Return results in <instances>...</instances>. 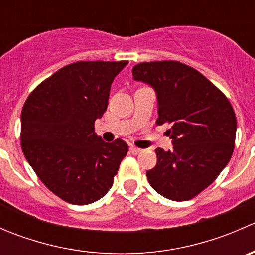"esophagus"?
Returning a JSON list of instances; mask_svg holds the SVG:
<instances>
[{
	"instance_id": "34e87169",
	"label": "esophagus",
	"mask_w": 255,
	"mask_h": 255,
	"mask_svg": "<svg viewBox=\"0 0 255 255\" xmlns=\"http://www.w3.org/2000/svg\"><path fill=\"white\" fill-rule=\"evenodd\" d=\"M129 151H130V153H132V154H134V155H137V154H140V153H142V149H139V148H137V146H130V148H129Z\"/></svg>"
}]
</instances>
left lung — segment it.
Returning <instances> with one entry per match:
<instances>
[{"instance_id":"8db88e82","label":"left lung","mask_w":255,"mask_h":255,"mask_svg":"<svg viewBox=\"0 0 255 255\" xmlns=\"http://www.w3.org/2000/svg\"><path fill=\"white\" fill-rule=\"evenodd\" d=\"M132 74L155 91L156 123L173 125V149H156V165L146 171L149 184L173 201L192 199L215 181L232 156L235 111L212 82L179 61L140 63Z\"/></svg>"}]
</instances>
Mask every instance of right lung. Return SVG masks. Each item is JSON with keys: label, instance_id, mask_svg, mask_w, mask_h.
Here are the masks:
<instances>
[{"label": "right lung", "instance_id": "add662e5", "mask_svg": "<svg viewBox=\"0 0 255 255\" xmlns=\"http://www.w3.org/2000/svg\"><path fill=\"white\" fill-rule=\"evenodd\" d=\"M128 61H78L43 81L25 101L20 142L25 159L53 194L87 205L109 192L128 151L106 143L95 121L107 110L110 90Z\"/></svg>", "mask_w": 255, "mask_h": 255}]
</instances>
